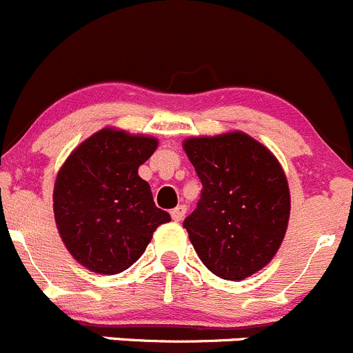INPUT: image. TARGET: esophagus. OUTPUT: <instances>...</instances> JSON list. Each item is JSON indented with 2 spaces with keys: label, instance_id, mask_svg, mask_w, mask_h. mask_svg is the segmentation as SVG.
Masks as SVG:
<instances>
[{
  "label": "esophagus",
  "instance_id": "obj_1",
  "mask_svg": "<svg viewBox=\"0 0 353 353\" xmlns=\"http://www.w3.org/2000/svg\"><path fill=\"white\" fill-rule=\"evenodd\" d=\"M170 216H172V219L176 223L183 221V217L186 216V205H177L176 209H172V212H170Z\"/></svg>",
  "mask_w": 353,
  "mask_h": 353
}]
</instances>
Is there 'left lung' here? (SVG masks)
Returning a JSON list of instances; mask_svg holds the SVG:
<instances>
[{
	"instance_id": "obj_1",
	"label": "left lung",
	"mask_w": 353,
	"mask_h": 353,
	"mask_svg": "<svg viewBox=\"0 0 353 353\" xmlns=\"http://www.w3.org/2000/svg\"><path fill=\"white\" fill-rule=\"evenodd\" d=\"M186 157L202 181L199 205L184 219L203 265L239 282L276 254L291 214V193L281 161L245 132L188 137Z\"/></svg>"
}]
</instances>
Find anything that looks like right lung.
<instances>
[{"instance_id": "right-lung-1", "label": "right lung", "mask_w": 353, "mask_h": 353, "mask_svg": "<svg viewBox=\"0 0 353 353\" xmlns=\"http://www.w3.org/2000/svg\"><path fill=\"white\" fill-rule=\"evenodd\" d=\"M158 139L104 127L71 151L54 184V217L69 254L99 275H117L170 221L137 170Z\"/></svg>"}]
</instances>
